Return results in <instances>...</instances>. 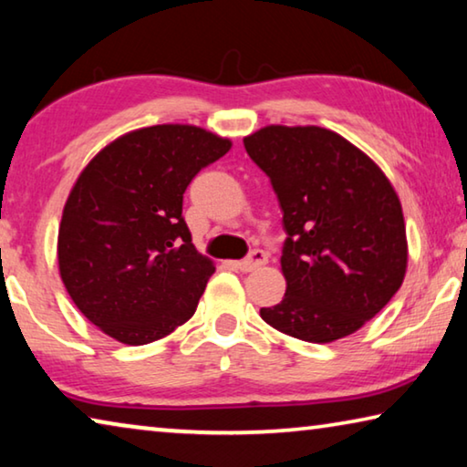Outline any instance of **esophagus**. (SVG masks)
Returning <instances> with one entry per match:
<instances>
[{
  "mask_svg": "<svg viewBox=\"0 0 467 467\" xmlns=\"http://www.w3.org/2000/svg\"><path fill=\"white\" fill-rule=\"evenodd\" d=\"M267 263V254L263 253V250H253V253H250L246 258H244V261H240V263H235V267H238L240 271H244V274H248V271H254V269H258V267H263V265Z\"/></svg>",
  "mask_w": 467,
  "mask_h": 467,
  "instance_id": "obj_1",
  "label": "esophagus"
}]
</instances>
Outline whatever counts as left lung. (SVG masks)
Instances as JSON below:
<instances>
[{
	"mask_svg": "<svg viewBox=\"0 0 467 467\" xmlns=\"http://www.w3.org/2000/svg\"><path fill=\"white\" fill-rule=\"evenodd\" d=\"M244 148L271 179L288 234L285 294L261 317L315 344L357 332L389 305L407 271L403 209L389 177L324 127L269 125L244 138Z\"/></svg>",
	"mask_w": 467,
	"mask_h": 467,
	"instance_id": "obj_1",
	"label": "left lung"
}]
</instances>
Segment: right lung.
<instances>
[{
	"instance_id": "1",
	"label": "right lung",
	"mask_w": 467,
	"mask_h": 467,
	"mask_svg": "<svg viewBox=\"0 0 467 467\" xmlns=\"http://www.w3.org/2000/svg\"><path fill=\"white\" fill-rule=\"evenodd\" d=\"M232 141L193 125L120 135L68 193L58 267L78 311L110 338L141 347L196 313L214 265L193 248L183 193Z\"/></svg>"
}]
</instances>
